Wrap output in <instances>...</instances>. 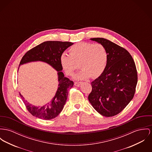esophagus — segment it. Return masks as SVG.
I'll use <instances>...</instances> for the list:
<instances>
[{"label":"esophagus","instance_id":"34e87169","mask_svg":"<svg viewBox=\"0 0 152 152\" xmlns=\"http://www.w3.org/2000/svg\"><path fill=\"white\" fill-rule=\"evenodd\" d=\"M82 82H75V86H76V87H79L82 84Z\"/></svg>","mask_w":152,"mask_h":152}]
</instances>
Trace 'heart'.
Masks as SVG:
<instances>
[{"label": "heart", "instance_id": "1", "mask_svg": "<svg viewBox=\"0 0 152 152\" xmlns=\"http://www.w3.org/2000/svg\"><path fill=\"white\" fill-rule=\"evenodd\" d=\"M70 55L63 53L60 57V64L67 75L72 76L79 68L80 63L82 70L74 78L85 80L96 78L105 70L107 62V52L102 45L88 42H79L69 49Z\"/></svg>", "mask_w": 152, "mask_h": 152}]
</instances>
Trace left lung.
Listing matches in <instances>:
<instances>
[{"label":"left lung","instance_id":"left-lung-1","mask_svg":"<svg viewBox=\"0 0 152 152\" xmlns=\"http://www.w3.org/2000/svg\"><path fill=\"white\" fill-rule=\"evenodd\" d=\"M90 40L106 48L108 58L102 74L91 83L88 101L99 114L112 117L120 113L134 96L138 82L136 66L125 48L104 38Z\"/></svg>","mask_w":152,"mask_h":152}]
</instances>
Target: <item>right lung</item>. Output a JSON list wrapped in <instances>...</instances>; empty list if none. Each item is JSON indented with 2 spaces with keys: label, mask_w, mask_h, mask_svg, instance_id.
I'll return each instance as SVG.
<instances>
[{
  "label": "right lung",
  "mask_w": 152,
  "mask_h": 152,
  "mask_svg": "<svg viewBox=\"0 0 152 152\" xmlns=\"http://www.w3.org/2000/svg\"><path fill=\"white\" fill-rule=\"evenodd\" d=\"M73 45V43L68 42H45L29 50L21 59L20 66L31 62L42 61L57 71L58 89L54 98L47 104L43 106L32 105L25 100L20 93L27 110L34 116L46 120H51L57 117L62 110L68 96V90L73 87V82L65 77L61 71L62 68L60 64V57L64 51Z\"/></svg>",
  "instance_id": "1"
}]
</instances>
